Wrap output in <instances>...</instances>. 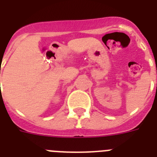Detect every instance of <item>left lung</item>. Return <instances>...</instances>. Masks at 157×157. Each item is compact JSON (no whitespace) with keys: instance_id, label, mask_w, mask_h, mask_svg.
Wrapping results in <instances>:
<instances>
[{"instance_id":"obj_1","label":"left lung","mask_w":157,"mask_h":157,"mask_svg":"<svg viewBox=\"0 0 157 157\" xmlns=\"http://www.w3.org/2000/svg\"><path fill=\"white\" fill-rule=\"evenodd\" d=\"M156 73H157V71H156ZM156 85H157V84H156Z\"/></svg>"}]
</instances>
